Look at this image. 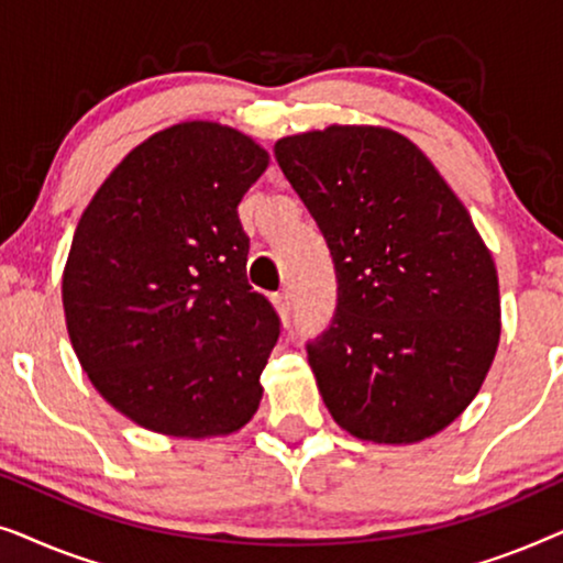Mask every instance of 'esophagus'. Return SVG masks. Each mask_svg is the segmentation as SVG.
Returning <instances> with one entry per match:
<instances>
[{
  "mask_svg": "<svg viewBox=\"0 0 563 563\" xmlns=\"http://www.w3.org/2000/svg\"><path fill=\"white\" fill-rule=\"evenodd\" d=\"M272 302H274V307H276V312H279L284 320H289V312H291V297H289V291H279V295H274Z\"/></svg>",
  "mask_w": 563,
  "mask_h": 563,
  "instance_id": "obj_1",
  "label": "esophagus"
}]
</instances>
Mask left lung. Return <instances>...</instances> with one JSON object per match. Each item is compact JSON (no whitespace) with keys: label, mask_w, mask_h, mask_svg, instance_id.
<instances>
[{"label":"left lung","mask_w":563,"mask_h":563,"mask_svg":"<svg viewBox=\"0 0 563 563\" xmlns=\"http://www.w3.org/2000/svg\"><path fill=\"white\" fill-rule=\"evenodd\" d=\"M274 156L335 264V314L307 343L322 402L361 441L441 433L482 389L503 330L472 214L389 128L307 130L279 137Z\"/></svg>","instance_id":"1"}]
</instances>
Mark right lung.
<instances>
[{
  "label": "right lung",
  "instance_id": "add662e5",
  "mask_svg": "<svg viewBox=\"0 0 563 563\" xmlns=\"http://www.w3.org/2000/svg\"><path fill=\"white\" fill-rule=\"evenodd\" d=\"M266 166L241 130L179 122L135 145L81 212L68 338L99 395L153 433L230 435L258 410L279 314L245 279L238 205Z\"/></svg>",
  "mask_w": 563,
  "mask_h": 563
}]
</instances>
